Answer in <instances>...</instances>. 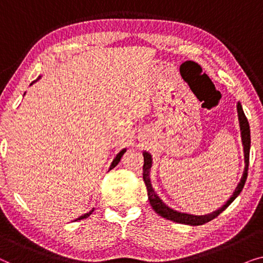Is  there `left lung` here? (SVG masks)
<instances>
[{
  "instance_id": "8db88e82",
  "label": "left lung",
  "mask_w": 263,
  "mask_h": 263,
  "mask_svg": "<svg viewBox=\"0 0 263 263\" xmlns=\"http://www.w3.org/2000/svg\"><path fill=\"white\" fill-rule=\"evenodd\" d=\"M237 112H238V121H239V128H240V138H242V143H243V149H244V171L243 176L240 178L238 184H237L235 192L231 195V197L228 200L224 206L219 208L218 211L213 212V213L207 214V215H193V214H186V213H181V212L174 211L172 208L166 206L163 201L160 200V197L157 195L156 192H154L152 184H151V178H149V172L151 167H152V156L148 152H143V182H145L146 188H147V195H148V200L152 208L156 213H158L160 217H163L167 220L178 222V224H185V225H192V226H197L206 224V222L213 220L214 218H217L219 214L221 213L222 211H225L230 204L232 203V201L236 199L237 196L239 195L240 192H242L244 184H246L247 177H248V167H249V153H250V128H249V122H248L246 115H244V111L242 109V105L240 103H237Z\"/></svg>"
}]
</instances>
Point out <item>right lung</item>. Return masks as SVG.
Listing matches in <instances>:
<instances>
[{"mask_svg":"<svg viewBox=\"0 0 263 263\" xmlns=\"http://www.w3.org/2000/svg\"><path fill=\"white\" fill-rule=\"evenodd\" d=\"M39 78H41V77H39ZM125 151H127V149H125V148H124V149H122V151H121V152L117 154V156H116V158H115V159H114V161H112V163H111L110 170H111V168H114L115 166H116V165H117L118 163H120L121 158H122V156H123V154H124V152H125ZM92 212H93V210H92L91 212H88V213H86V214H84V215H81V217H79V218L77 219V220H81V219H85V218H87V217H89V214H92Z\"/></svg>","mask_w":263,"mask_h":263,"instance_id":"1","label":"right lung"}]
</instances>
